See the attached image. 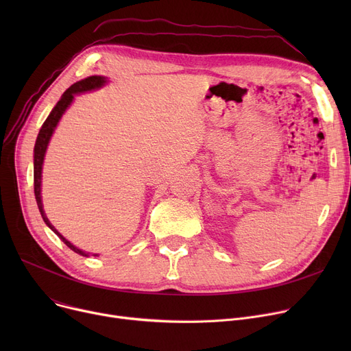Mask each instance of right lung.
<instances>
[{
    "label": "right lung",
    "instance_id": "add662e5",
    "mask_svg": "<svg viewBox=\"0 0 351 351\" xmlns=\"http://www.w3.org/2000/svg\"><path fill=\"white\" fill-rule=\"evenodd\" d=\"M106 82V80L104 77H88L80 82H75L73 85H71L64 94L61 97V99L58 101V104L53 106V109L51 110L49 117L47 118V121L44 122L43 128L40 129V134L38 136H36V142H35V146H34V193H35V199H36V205H38V209L41 212V216L44 219V222L48 225V228L52 229V232L55 234H58V237L61 239V241L75 253L81 254V256H88V253L80 250L78 247H75L73 245H71L66 239L55 229L51 223L48 217L45 216V212L43 209V202H41V172H43V162H44V156H45V151H47V146H48V142L52 136V132L55 126H57V123L60 122L62 114L65 112V109L69 106V104L72 102L73 99V95L75 94H80V92H85V90H92V89H97V88H101L104 84ZM97 256V254H94Z\"/></svg>",
    "mask_w": 351,
    "mask_h": 351
}]
</instances>
